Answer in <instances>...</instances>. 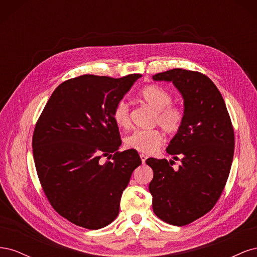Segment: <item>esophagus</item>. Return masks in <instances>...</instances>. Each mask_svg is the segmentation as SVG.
<instances>
[{"mask_svg":"<svg viewBox=\"0 0 257 257\" xmlns=\"http://www.w3.org/2000/svg\"><path fill=\"white\" fill-rule=\"evenodd\" d=\"M147 155L146 154H144V153H142L141 154V159H142V162H143V164H145V162H146V160H147Z\"/></svg>","mask_w":257,"mask_h":257,"instance_id":"1","label":"esophagus"}]
</instances>
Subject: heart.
<instances>
[{"label":"heart","mask_w":257,"mask_h":257,"mask_svg":"<svg viewBox=\"0 0 257 257\" xmlns=\"http://www.w3.org/2000/svg\"><path fill=\"white\" fill-rule=\"evenodd\" d=\"M139 97L155 111L154 122L164 130L166 133H176L181 127L184 119L182 108L172 103V95L159 85H147ZM114 123L119 127L126 128L130 123V106L125 100L116 103L112 111ZM163 142L162 133L157 130H136L125 138V146L138 152L150 154L158 150Z\"/></svg>","instance_id":"obj_1"}]
</instances>
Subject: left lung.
Wrapping results in <instances>:
<instances>
[{
  "label": "left lung",
  "instance_id": "left-lung-1",
  "mask_svg": "<svg viewBox=\"0 0 257 257\" xmlns=\"http://www.w3.org/2000/svg\"><path fill=\"white\" fill-rule=\"evenodd\" d=\"M155 81L173 82L184 104L181 127L166 151L174 161L150 158L153 170L149 184L154 213L164 222L183 226L213 208L230 172L235 137L224 99L204 74L174 68L153 76Z\"/></svg>",
  "mask_w": 257,
  "mask_h": 257
}]
</instances>
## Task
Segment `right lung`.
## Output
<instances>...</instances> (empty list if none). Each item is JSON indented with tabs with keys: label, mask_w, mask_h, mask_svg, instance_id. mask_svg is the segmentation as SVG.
<instances>
[{
	"label": "right lung",
	"mask_w": 257,
	"mask_h": 257,
	"mask_svg": "<svg viewBox=\"0 0 257 257\" xmlns=\"http://www.w3.org/2000/svg\"><path fill=\"white\" fill-rule=\"evenodd\" d=\"M141 77L82 75L66 80L36 123L32 147L43 190L54 210L78 226L110 224L132 173L142 164L136 150L118 151L121 138L112 118L116 103ZM102 156L108 161L100 162Z\"/></svg>",
	"instance_id": "add662e5"
}]
</instances>
